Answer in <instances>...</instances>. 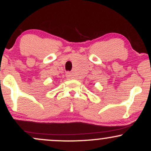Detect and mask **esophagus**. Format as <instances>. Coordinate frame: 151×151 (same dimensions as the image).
Here are the masks:
<instances>
[{
  "mask_svg": "<svg viewBox=\"0 0 151 151\" xmlns=\"http://www.w3.org/2000/svg\"><path fill=\"white\" fill-rule=\"evenodd\" d=\"M66 77H67V79H73V78H74L73 75H72V74L70 72H67V73H66Z\"/></svg>",
  "mask_w": 151,
  "mask_h": 151,
  "instance_id": "1",
  "label": "esophagus"
}]
</instances>
